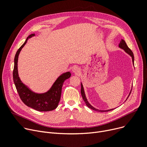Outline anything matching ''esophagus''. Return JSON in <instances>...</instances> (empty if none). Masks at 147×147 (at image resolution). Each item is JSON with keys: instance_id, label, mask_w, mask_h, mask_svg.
<instances>
[{"instance_id": "1", "label": "esophagus", "mask_w": 147, "mask_h": 147, "mask_svg": "<svg viewBox=\"0 0 147 147\" xmlns=\"http://www.w3.org/2000/svg\"><path fill=\"white\" fill-rule=\"evenodd\" d=\"M73 72V73H78L80 72V69H79V67H78L77 66H75L73 68V70H72Z\"/></svg>"}]
</instances>
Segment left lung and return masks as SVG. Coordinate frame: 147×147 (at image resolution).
<instances>
[{
  "instance_id": "1",
  "label": "left lung",
  "mask_w": 147,
  "mask_h": 147,
  "mask_svg": "<svg viewBox=\"0 0 147 147\" xmlns=\"http://www.w3.org/2000/svg\"><path fill=\"white\" fill-rule=\"evenodd\" d=\"M119 47L120 48H121L122 49H123L127 53H128V54L129 55H130V56H131L132 60V62H133V63H134V54H133V53H132V51H131V50L128 47V46L127 45L125 42L124 40L122 39L121 41L120 42V43L119 44ZM131 92H130V93H129V96H128L127 98H128V97L129 96V95H130V94H131ZM81 94H82V97H83V99L84 100V101L86 104L87 105V106L88 107H89L90 109H92V110H93L97 111H98V112H106V111H111V110H114V109H110V110H98V109H95V108L93 107L88 102V101H87V98H86V95H85V93H84V88H83V84H82V83H81Z\"/></svg>"
}]
</instances>
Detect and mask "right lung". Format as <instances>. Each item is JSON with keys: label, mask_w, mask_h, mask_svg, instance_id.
I'll use <instances>...</instances> for the list:
<instances>
[{"label": "right lung", "mask_w": 147, "mask_h": 147, "mask_svg": "<svg viewBox=\"0 0 147 147\" xmlns=\"http://www.w3.org/2000/svg\"><path fill=\"white\" fill-rule=\"evenodd\" d=\"M34 35V34H30L16 53L14 60V69L13 71V82L15 84L19 97L24 104L38 111H52L57 107L61 97L63 84L66 79L70 77L71 73L70 72H66L61 74L56 80L51 88L47 92L43 94H37L32 91L21 82L18 71L19 55L22 49L27 43L28 38Z\"/></svg>", "instance_id": "obj_1"}]
</instances>
